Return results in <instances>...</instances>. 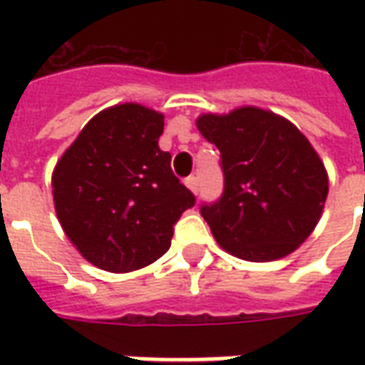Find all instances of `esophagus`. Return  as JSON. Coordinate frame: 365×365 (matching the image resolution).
<instances>
[{"mask_svg": "<svg viewBox=\"0 0 365 365\" xmlns=\"http://www.w3.org/2000/svg\"><path fill=\"white\" fill-rule=\"evenodd\" d=\"M185 185H187V187H190L193 193H197V191H199V182H197V178H195V175H190V178L185 180Z\"/></svg>", "mask_w": 365, "mask_h": 365, "instance_id": "1", "label": "esophagus"}]
</instances>
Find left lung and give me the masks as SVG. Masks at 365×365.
I'll return each instance as SVG.
<instances>
[{
	"instance_id": "obj_1",
	"label": "left lung",
	"mask_w": 365,
	"mask_h": 365,
	"mask_svg": "<svg viewBox=\"0 0 365 365\" xmlns=\"http://www.w3.org/2000/svg\"><path fill=\"white\" fill-rule=\"evenodd\" d=\"M197 128L221 152L225 190L201 215L217 242L248 262L279 260L313 232L329 195L324 164L293 123L258 107L207 113Z\"/></svg>"
}]
</instances>
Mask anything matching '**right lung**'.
Here are the masks:
<instances>
[{"label":"right lung","instance_id":"1","mask_svg":"<svg viewBox=\"0 0 365 365\" xmlns=\"http://www.w3.org/2000/svg\"><path fill=\"white\" fill-rule=\"evenodd\" d=\"M164 115L138 103L97 113L52 172L54 209L83 258L127 274L168 252L195 197L160 150Z\"/></svg>","mask_w":365,"mask_h":365}]
</instances>
